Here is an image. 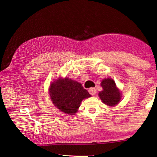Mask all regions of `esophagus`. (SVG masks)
<instances>
[{"label":"esophagus","instance_id":"34e87169","mask_svg":"<svg viewBox=\"0 0 157 157\" xmlns=\"http://www.w3.org/2000/svg\"><path fill=\"white\" fill-rule=\"evenodd\" d=\"M88 92L89 93L92 95V96H94V95H95V94L96 93V90L95 88L94 87H92V88H90L89 90H88Z\"/></svg>","mask_w":157,"mask_h":157}]
</instances>
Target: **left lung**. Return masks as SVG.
<instances>
[{
	"label": "left lung",
	"instance_id": "left-lung-1",
	"mask_svg": "<svg viewBox=\"0 0 157 157\" xmlns=\"http://www.w3.org/2000/svg\"><path fill=\"white\" fill-rule=\"evenodd\" d=\"M101 86L103 88L99 92V96L103 103L109 106H114L120 101L121 94L117 89L115 82L112 78H105L101 82Z\"/></svg>",
	"mask_w": 157,
	"mask_h": 157
}]
</instances>
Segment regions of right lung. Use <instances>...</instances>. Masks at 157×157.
I'll list each match as a JSON object with an SVG mask.
<instances>
[{
    "label": "right lung",
    "instance_id": "1",
    "mask_svg": "<svg viewBox=\"0 0 157 157\" xmlns=\"http://www.w3.org/2000/svg\"><path fill=\"white\" fill-rule=\"evenodd\" d=\"M49 93L54 105L69 115H75L82 99L91 96L81 84L67 78L52 82Z\"/></svg>",
    "mask_w": 157,
    "mask_h": 157
}]
</instances>
